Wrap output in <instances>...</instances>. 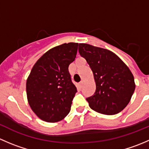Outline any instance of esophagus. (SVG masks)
I'll use <instances>...</instances> for the list:
<instances>
[{"label":"esophagus","instance_id":"obj_1","mask_svg":"<svg viewBox=\"0 0 149 149\" xmlns=\"http://www.w3.org/2000/svg\"><path fill=\"white\" fill-rule=\"evenodd\" d=\"M79 86H80V87H82V86H83V81H82L79 83Z\"/></svg>","mask_w":149,"mask_h":149}]
</instances>
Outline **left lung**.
Here are the masks:
<instances>
[{
    "mask_svg": "<svg viewBox=\"0 0 149 149\" xmlns=\"http://www.w3.org/2000/svg\"><path fill=\"white\" fill-rule=\"evenodd\" d=\"M79 52L94 74L96 91L86 98L93 110L115 115L127 105L135 91L134 78L119 57L108 49L79 44Z\"/></svg>",
    "mask_w": 149,
    "mask_h": 149,
    "instance_id": "left-lung-1",
    "label": "left lung"
}]
</instances>
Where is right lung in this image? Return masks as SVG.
<instances>
[{
	"instance_id": "add662e5",
	"label": "right lung",
	"mask_w": 149,
	"mask_h": 149,
	"mask_svg": "<svg viewBox=\"0 0 149 149\" xmlns=\"http://www.w3.org/2000/svg\"><path fill=\"white\" fill-rule=\"evenodd\" d=\"M78 43H65L45 52L33 66L26 94L33 112L42 120L55 123L70 112L77 92L68 71L75 60Z\"/></svg>"
}]
</instances>
